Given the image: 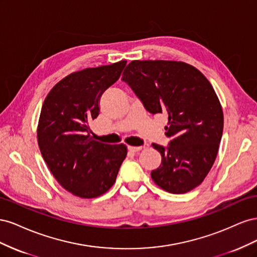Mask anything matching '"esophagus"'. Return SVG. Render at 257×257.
I'll use <instances>...</instances> for the list:
<instances>
[{
	"label": "esophagus",
	"mask_w": 257,
	"mask_h": 257,
	"mask_svg": "<svg viewBox=\"0 0 257 257\" xmlns=\"http://www.w3.org/2000/svg\"><path fill=\"white\" fill-rule=\"evenodd\" d=\"M127 149L131 152H138V151H141L143 149V147H132V146H128Z\"/></svg>",
	"instance_id": "esophagus-1"
}]
</instances>
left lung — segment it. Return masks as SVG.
Masks as SVG:
<instances>
[{
	"mask_svg": "<svg viewBox=\"0 0 257 257\" xmlns=\"http://www.w3.org/2000/svg\"><path fill=\"white\" fill-rule=\"evenodd\" d=\"M122 80L133 89L146 109L168 114L167 148L153 144L162 155L151 178L161 189L183 194L195 189L215 161L223 134L222 106L209 80L181 61H132Z\"/></svg>",
	"mask_w": 257,
	"mask_h": 257,
	"instance_id": "obj_1",
	"label": "left lung"
}]
</instances>
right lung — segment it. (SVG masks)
<instances>
[{
	"instance_id": "right-lung-1",
	"label": "right lung",
	"mask_w": 257,
	"mask_h": 257,
	"mask_svg": "<svg viewBox=\"0 0 257 257\" xmlns=\"http://www.w3.org/2000/svg\"><path fill=\"white\" fill-rule=\"evenodd\" d=\"M125 64L122 60L69 74L44 100L38 147L57 181L80 198H95L109 190L127 154L125 145L99 143L89 134L100 96L119 79Z\"/></svg>"
}]
</instances>
